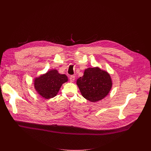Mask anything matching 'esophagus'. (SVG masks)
<instances>
[{
	"label": "esophagus",
	"instance_id": "34e87169",
	"mask_svg": "<svg viewBox=\"0 0 151 151\" xmlns=\"http://www.w3.org/2000/svg\"><path fill=\"white\" fill-rule=\"evenodd\" d=\"M69 79H70V81L71 82H73L75 81V76H70Z\"/></svg>",
	"mask_w": 151,
	"mask_h": 151
}]
</instances>
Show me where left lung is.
Here are the masks:
<instances>
[{"instance_id": "1", "label": "left lung", "mask_w": 151, "mask_h": 151, "mask_svg": "<svg viewBox=\"0 0 151 151\" xmlns=\"http://www.w3.org/2000/svg\"><path fill=\"white\" fill-rule=\"evenodd\" d=\"M76 84L85 99L96 102L109 94L112 82L108 73L96 67L85 69L83 76L77 79Z\"/></svg>"}]
</instances>
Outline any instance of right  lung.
Here are the masks:
<instances>
[{"mask_svg":"<svg viewBox=\"0 0 151 151\" xmlns=\"http://www.w3.org/2000/svg\"><path fill=\"white\" fill-rule=\"evenodd\" d=\"M68 81V76L60 74L55 69L36 78L34 87L37 93L42 97L49 99L54 97L58 93L63 83Z\"/></svg>","mask_w":151,"mask_h":151,"instance_id":"obj_1","label":"right lung"}]
</instances>
